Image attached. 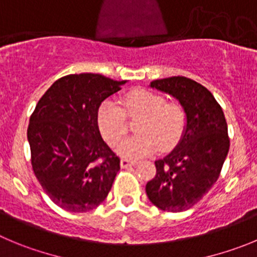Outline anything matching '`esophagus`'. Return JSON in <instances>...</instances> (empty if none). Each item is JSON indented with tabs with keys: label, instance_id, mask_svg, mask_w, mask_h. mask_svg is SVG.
<instances>
[{
	"label": "esophagus",
	"instance_id": "1",
	"mask_svg": "<svg viewBox=\"0 0 257 257\" xmlns=\"http://www.w3.org/2000/svg\"><path fill=\"white\" fill-rule=\"evenodd\" d=\"M137 165V161H133V160H128V158H121L120 160V166L123 169H126V167H131Z\"/></svg>",
	"mask_w": 257,
	"mask_h": 257
}]
</instances>
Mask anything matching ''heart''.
Masks as SVG:
<instances>
[{
	"label": "heart",
	"instance_id": "1",
	"mask_svg": "<svg viewBox=\"0 0 257 257\" xmlns=\"http://www.w3.org/2000/svg\"><path fill=\"white\" fill-rule=\"evenodd\" d=\"M116 102L106 100L97 110V125L106 142L117 146L128 133L126 117L141 119L136 124L138 134L117 148L124 157L138 158L152 153L158 147L166 151L174 147L186 126V111L176 101H166L164 96L150 90H133Z\"/></svg>",
	"mask_w": 257,
	"mask_h": 257
}]
</instances>
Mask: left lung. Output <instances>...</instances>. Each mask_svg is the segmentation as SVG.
Segmentation results:
<instances>
[{"instance_id":"obj_1","label":"left lung","mask_w":257,"mask_h":257,"mask_svg":"<svg viewBox=\"0 0 257 257\" xmlns=\"http://www.w3.org/2000/svg\"><path fill=\"white\" fill-rule=\"evenodd\" d=\"M151 87L174 96L186 111V126L176 147L157 160L146 185L152 204L165 212H184L212 189L228 155L227 121L208 88L183 76L155 80Z\"/></svg>"}]
</instances>
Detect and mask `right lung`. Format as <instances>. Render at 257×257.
<instances>
[{
  "label": "right lung",
  "instance_id": "add662e5",
  "mask_svg": "<svg viewBox=\"0 0 257 257\" xmlns=\"http://www.w3.org/2000/svg\"><path fill=\"white\" fill-rule=\"evenodd\" d=\"M125 82L97 73L68 74L48 88L31 114L33 171L62 209L88 212L106 199L120 158L101 138L97 110Z\"/></svg>",
  "mask_w": 257,
  "mask_h": 257
}]
</instances>
